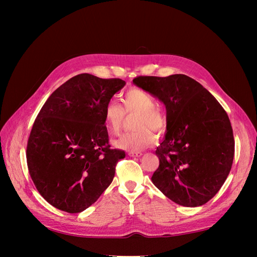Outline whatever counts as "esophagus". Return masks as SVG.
Wrapping results in <instances>:
<instances>
[{"label":"esophagus","mask_w":257,"mask_h":257,"mask_svg":"<svg viewBox=\"0 0 257 257\" xmlns=\"http://www.w3.org/2000/svg\"><path fill=\"white\" fill-rule=\"evenodd\" d=\"M128 155L132 158H141L143 153L142 152H128Z\"/></svg>","instance_id":"esophagus-1"}]
</instances>
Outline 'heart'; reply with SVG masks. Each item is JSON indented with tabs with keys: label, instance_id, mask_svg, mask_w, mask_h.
Returning a JSON list of instances; mask_svg holds the SVG:
<instances>
[{
	"label": "heart",
	"instance_id": "b5f03b06",
	"mask_svg": "<svg viewBox=\"0 0 257 257\" xmlns=\"http://www.w3.org/2000/svg\"><path fill=\"white\" fill-rule=\"evenodd\" d=\"M123 108L114 100H109L103 111V120L106 130L112 135L119 134L124 121V112L137 113L135 127L131 133L123 134L113 146L125 151H139L151 146L155 136L151 128L163 132L165 128V119L157 108V102L152 95L141 89H131L122 97Z\"/></svg>",
	"mask_w": 257,
	"mask_h": 257
}]
</instances>
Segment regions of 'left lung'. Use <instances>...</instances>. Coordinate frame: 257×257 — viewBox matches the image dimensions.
Masks as SVG:
<instances>
[{
  "mask_svg": "<svg viewBox=\"0 0 257 257\" xmlns=\"http://www.w3.org/2000/svg\"><path fill=\"white\" fill-rule=\"evenodd\" d=\"M133 83L166 107V133L155 150L160 165L151 178L153 184L178 205H205L222 188L234 160L226 111L186 75L139 76Z\"/></svg>",
  "mask_w": 257,
  "mask_h": 257,
  "instance_id": "8db88e82",
  "label": "left lung"
}]
</instances>
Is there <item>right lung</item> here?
I'll list each match as a JSON object with an SVG mask.
<instances>
[{"instance_id": "add662e5", "label": "right lung", "mask_w": 257, "mask_h": 257, "mask_svg": "<svg viewBox=\"0 0 257 257\" xmlns=\"http://www.w3.org/2000/svg\"><path fill=\"white\" fill-rule=\"evenodd\" d=\"M125 81L80 74L59 87L37 114L28 141L29 173L50 205L78 213L110 185L125 152L111 149L103 111Z\"/></svg>"}]
</instances>
